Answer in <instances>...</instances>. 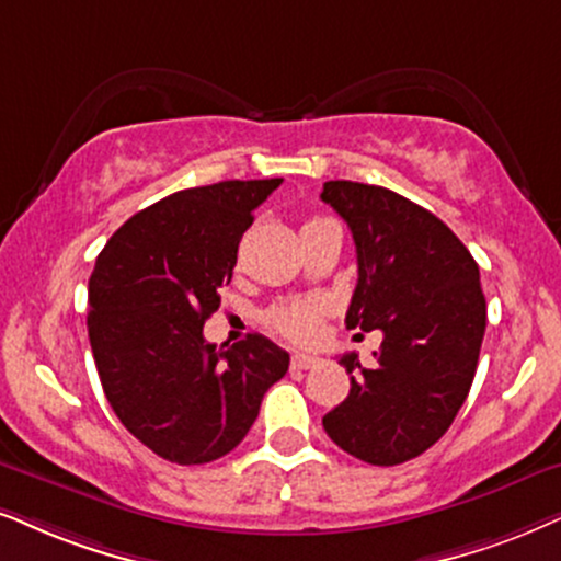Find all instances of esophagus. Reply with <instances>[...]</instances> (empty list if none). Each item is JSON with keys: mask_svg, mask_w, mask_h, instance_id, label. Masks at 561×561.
I'll list each match as a JSON object with an SVG mask.
<instances>
[{"mask_svg": "<svg viewBox=\"0 0 561 561\" xmlns=\"http://www.w3.org/2000/svg\"><path fill=\"white\" fill-rule=\"evenodd\" d=\"M321 359L313 357V354H302V352H295L293 354V367L295 370H310V367H316Z\"/></svg>", "mask_w": 561, "mask_h": 561, "instance_id": "1", "label": "esophagus"}]
</instances>
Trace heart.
Returning <instances> with one entry per match:
<instances>
[{
	"label": "heart",
	"mask_w": 561,
	"mask_h": 561,
	"mask_svg": "<svg viewBox=\"0 0 561 561\" xmlns=\"http://www.w3.org/2000/svg\"><path fill=\"white\" fill-rule=\"evenodd\" d=\"M313 219H321V217H313ZM313 219H308V222H313ZM316 321H318V308L313 302L287 305V308L274 310L272 316L274 329L293 339H308L310 333L316 331Z\"/></svg>",
	"instance_id": "1"
}]
</instances>
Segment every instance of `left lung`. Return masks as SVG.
<instances>
[{"mask_svg": "<svg viewBox=\"0 0 561 561\" xmlns=\"http://www.w3.org/2000/svg\"><path fill=\"white\" fill-rule=\"evenodd\" d=\"M321 198L357 248L346 325L382 331L373 365L339 359L352 388L323 430L365 463L399 466L448 432L471 391L486 329L479 266L443 219L396 191L329 181Z\"/></svg>", "mask_w": 561, "mask_h": 561, "instance_id": "8db88e82", "label": "left lung"}]
</instances>
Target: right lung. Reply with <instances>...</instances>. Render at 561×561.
Segmentation results:
<instances>
[{"mask_svg": "<svg viewBox=\"0 0 561 561\" xmlns=\"http://www.w3.org/2000/svg\"><path fill=\"white\" fill-rule=\"evenodd\" d=\"M282 179L175 191L113 232L88 287V333L105 399L160 458L209 463L238 448L289 354L266 336L207 344L253 209Z\"/></svg>", "mask_w": 561, "mask_h": 561, "instance_id": "1", "label": "right lung"}]
</instances>
